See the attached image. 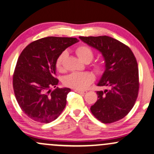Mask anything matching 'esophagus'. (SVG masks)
<instances>
[{"instance_id":"esophagus-1","label":"esophagus","mask_w":154,"mask_h":154,"mask_svg":"<svg viewBox=\"0 0 154 154\" xmlns=\"http://www.w3.org/2000/svg\"><path fill=\"white\" fill-rule=\"evenodd\" d=\"M75 92H77V93H80V94H85L87 93L86 90H75Z\"/></svg>"}]
</instances>
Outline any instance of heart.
<instances>
[{"label": "heart", "instance_id": "heart-1", "mask_svg": "<svg viewBox=\"0 0 154 154\" xmlns=\"http://www.w3.org/2000/svg\"><path fill=\"white\" fill-rule=\"evenodd\" d=\"M76 54L82 62H90L93 58V51L87 45H80L76 49ZM66 52L63 51L59 55L56 60V67L58 70L62 69L63 60L66 57ZM95 69L97 72H101L103 66L100 64H95ZM94 75L88 72H72L64 77V83L70 88L83 90L87 88L94 81Z\"/></svg>", "mask_w": 154, "mask_h": 154}]
</instances>
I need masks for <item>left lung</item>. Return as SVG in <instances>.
<instances>
[{
	"mask_svg": "<svg viewBox=\"0 0 154 154\" xmlns=\"http://www.w3.org/2000/svg\"><path fill=\"white\" fill-rule=\"evenodd\" d=\"M79 38L103 55L105 71L97 85L109 88L97 92L98 99L90 110L103 123L118 121L130 112L138 97L139 82L136 57L130 48L112 37Z\"/></svg>",
	"mask_w": 154,
	"mask_h": 154,
	"instance_id": "8db88e82",
	"label": "left lung"
}]
</instances>
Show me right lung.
<instances>
[{
	"label": "right lung",
	"instance_id": "add662e5",
	"mask_svg": "<svg viewBox=\"0 0 154 154\" xmlns=\"http://www.w3.org/2000/svg\"><path fill=\"white\" fill-rule=\"evenodd\" d=\"M76 38L49 36L31 42L19 57L13 77L16 100L31 119L49 123L59 117L66 104L69 88H56V60Z\"/></svg>",
	"mask_w": 154,
	"mask_h": 154
}]
</instances>
